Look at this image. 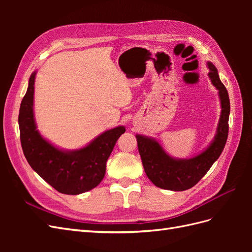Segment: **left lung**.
I'll use <instances>...</instances> for the list:
<instances>
[{
    "mask_svg": "<svg viewBox=\"0 0 252 252\" xmlns=\"http://www.w3.org/2000/svg\"><path fill=\"white\" fill-rule=\"evenodd\" d=\"M207 65L209 79L212 85L219 90L222 108L217 134L207 148L191 158H174L167 155L155 139L141 134L135 135L145 173L157 187L172 191H183L193 187L207 173L225 147L229 128V95L224 84L220 80L216 66L211 62H208Z\"/></svg>",
    "mask_w": 252,
    "mask_h": 252,
    "instance_id": "obj_1",
    "label": "left lung"
}]
</instances>
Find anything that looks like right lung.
I'll use <instances>...</instances> for the list:
<instances>
[{"instance_id": "right-lung-1", "label": "right lung", "mask_w": 252, "mask_h": 252, "mask_svg": "<svg viewBox=\"0 0 252 252\" xmlns=\"http://www.w3.org/2000/svg\"><path fill=\"white\" fill-rule=\"evenodd\" d=\"M35 71L21 103L19 126L22 149L32 168L59 192L77 195L89 191L105 177L106 162L118 139L125 132L118 126L100 134L87 146L62 150L45 140L36 129L33 114Z\"/></svg>"}]
</instances>
